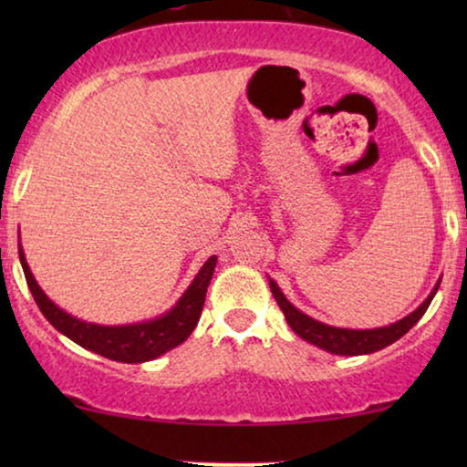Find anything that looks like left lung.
I'll return each mask as SVG.
<instances>
[{
	"label": "left lung",
	"instance_id": "8db88e82",
	"mask_svg": "<svg viewBox=\"0 0 467 467\" xmlns=\"http://www.w3.org/2000/svg\"><path fill=\"white\" fill-rule=\"evenodd\" d=\"M438 286L440 283L433 286V291L427 296L425 302L420 304L417 310L410 312V315L404 317L398 323L387 325V327H376V329H344V327H331V325L315 321V318L304 315L302 310H297L296 306L285 297V293L280 291V286L270 278L272 296L280 306V310L285 312V318L286 323H289V327L296 331L299 337H304L306 342L315 344V347L327 350V353L348 355V357L376 353V350L389 347V344H393L395 340H400L401 336L408 334V331L419 323V318L425 315V310L430 308Z\"/></svg>",
	"mask_w": 467,
	"mask_h": 467
}]
</instances>
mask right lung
I'll use <instances>...</instances> for the list:
<instances>
[{
	"label": "right lung",
	"mask_w": 467,
	"mask_h": 467,
	"mask_svg": "<svg viewBox=\"0 0 467 467\" xmlns=\"http://www.w3.org/2000/svg\"><path fill=\"white\" fill-rule=\"evenodd\" d=\"M18 257H21V265L25 278H27L31 296H34L42 315L48 318V323L53 325L57 331H61L63 336H67L69 340L80 344L82 348L93 350V353L106 357V359L123 363H142L157 359L159 355L168 353V350L187 340L191 331L195 329L197 321H200L203 302H206L210 278H213L216 267V257L213 254V257L202 265V270L197 272L193 283H191L189 289L182 293V297L178 299L174 308L168 310L159 318L136 325L108 327V325L80 321V318L67 315V312H63L59 306L50 302L47 293H44L40 289V285L36 283L34 274H31L27 261H25L21 244H18Z\"/></svg>",
	"instance_id": "add662e5"
}]
</instances>
